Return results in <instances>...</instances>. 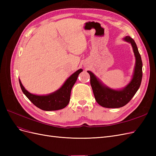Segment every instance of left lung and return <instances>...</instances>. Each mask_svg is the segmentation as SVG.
<instances>
[{"label": "left lung", "instance_id": "1", "mask_svg": "<svg viewBox=\"0 0 156 156\" xmlns=\"http://www.w3.org/2000/svg\"><path fill=\"white\" fill-rule=\"evenodd\" d=\"M123 40L131 44L135 57L133 74L130 82L122 89H112L103 84L90 71V84L94 97L99 105L106 108H120L126 105L139 90L143 77V62L135 41L129 36Z\"/></svg>", "mask_w": 156, "mask_h": 156}]
</instances>
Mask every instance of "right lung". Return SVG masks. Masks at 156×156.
I'll use <instances>...</instances> for the list:
<instances>
[{"mask_svg":"<svg viewBox=\"0 0 156 156\" xmlns=\"http://www.w3.org/2000/svg\"><path fill=\"white\" fill-rule=\"evenodd\" d=\"M82 72V69H78L70 75L57 90L47 95H36L31 94L23 86L20 79H19V81L23 94L35 106L44 111H57L68 105L70 100L72 87L77 81L79 74Z\"/></svg>","mask_w":156,"mask_h":156,"instance_id":"1","label":"right lung"}]
</instances>
